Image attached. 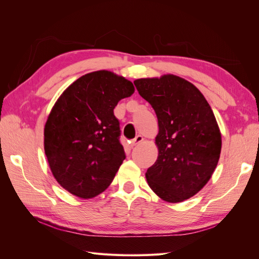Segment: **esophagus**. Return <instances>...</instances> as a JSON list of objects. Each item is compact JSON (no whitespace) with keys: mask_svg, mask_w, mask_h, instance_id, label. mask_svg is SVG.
Here are the masks:
<instances>
[{"mask_svg":"<svg viewBox=\"0 0 259 259\" xmlns=\"http://www.w3.org/2000/svg\"><path fill=\"white\" fill-rule=\"evenodd\" d=\"M144 142V137L142 136V135H137L134 139L132 140V143H131V146L132 147H134V146H137L138 144H140V143H143Z\"/></svg>","mask_w":259,"mask_h":259,"instance_id":"34e87169","label":"esophagus"}]
</instances>
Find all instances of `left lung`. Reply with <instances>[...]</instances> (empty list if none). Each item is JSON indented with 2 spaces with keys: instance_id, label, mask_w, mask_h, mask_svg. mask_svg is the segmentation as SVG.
I'll return each mask as SVG.
<instances>
[{
  "instance_id": "left-lung-1",
  "label": "left lung",
  "mask_w": 259,
  "mask_h": 259,
  "mask_svg": "<svg viewBox=\"0 0 259 259\" xmlns=\"http://www.w3.org/2000/svg\"><path fill=\"white\" fill-rule=\"evenodd\" d=\"M134 84L154 109L159 125L158 159L146 171L147 183L166 202L190 199L208 183L221 156L214 112L199 89L178 75L144 77Z\"/></svg>"
}]
</instances>
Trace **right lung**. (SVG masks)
Instances as JSON below:
<instances>
[{"instance_id": "right-lung-1", "label": "right lung", "mask_w": 259, "mask_h": 259, "mask_svg": "<svg viewBox=\"0 0 259 259\" xmlns=\"http://www.w3.org/2000/svg\"><path fill=\"white\" fill-rule=\"evenodd\" d=\"M134 92L124 76L98 70L75 80L56 100L44 126V150L65 190L92 199L110 186L125 159L113 109Z\"/></svg>"}]
</instances>
